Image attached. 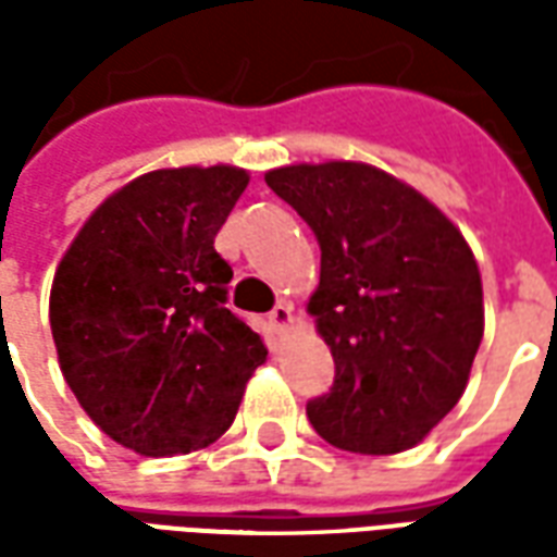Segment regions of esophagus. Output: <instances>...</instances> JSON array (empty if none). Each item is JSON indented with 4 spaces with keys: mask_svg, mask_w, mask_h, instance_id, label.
Wrapping results in <instances>:
<instances>
[{
    "mask_svg": "<svg viewBox=\"0 0 557 557\" xmlns=\"http://www.w3.org/2000/svg\"><path fill=\"white\" fill-rule=\"evenodd\" d=\"M268 322H271V327L274 331H289L292 325H295V315H292V307L286 301L277 304L274 310H271V315H268Z\"/></svg>",
    "mask_w": 557,
    "mask_h": 557,
    "instance_id": "34e87169",
    "label": "esophagus"
}]
</instances>
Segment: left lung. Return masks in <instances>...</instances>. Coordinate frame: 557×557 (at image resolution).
Returning <instances> with one entry per match:
<instances>
[{
  "instance_id": "obj_1",
  "label": "left lung",
  "mask_w": 557,
  "mask_h": 557,
  "mask_svg": "<svg viewBox=\"0 0 557 557\" xmlns=\"http://www.w3.org/2000/svg\"><path fill=\"white\" fill-rule=\"evenodd\" d=\"M265 182L322 247L307 313L337 375L307 418L339 450H409L468 385L483 339L478 259L442 208L370 163H292Z\"/></svg>"
}]
</instances>
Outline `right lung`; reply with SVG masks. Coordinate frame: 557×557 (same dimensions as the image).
<instances>
[{"label":"right lung","mask_w":557,"mask_h":557,"mask_svg":"<svg viewBox=\"0 0 557 557\" xmlns=\"http://www.w3.org/2000/svg\"><path fill=\"white\" fill-rule=\"evenodd\" d=\"M242 166L139 175L95 208L55 268L50 327L67 387L139 456L194 454L230 430L265 343L226 310L214 235Z\"/></svg>","instance_id":"obj_1"}]
</instances>
